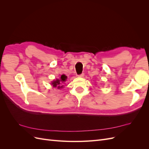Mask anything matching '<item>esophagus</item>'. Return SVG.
<instances>
[{
    "label": "esophagus",
    "instance_id": "obj_1",
    "mask_svg": "<svg viewBox=\"0 0 149 149\" xmlns=\"http://www.w3.org/2000/svg\"><path fill=\"white\" fill-rule=\"evenodd\" d=\"M84 73H81V74L78 75V76H79V77H84Z\"/></svg>",
    "mask_w": 149,
    "mask_h": 149
}]
</instances>
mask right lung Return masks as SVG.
<instances>
[{
  "mask_svg": "<svg viewBox=\"0 0 149 149\" xmlns=\"http://www.w3.org/2000/svg\"><path fill=\"white\" fill-rule=\"evenodd\" d=\"M66 78H67L66 76H65V74H63L61 76V78L60 79H58L53 81L52 84L53 85V87H56L58 89H60V88H63V85H61V83L64 82L65 81H66Z\"/></svg>",
  "mask_w": 149,
  "mask_h": 149,
  "instance_id": "right-lung-1",
  "label": "right lung"
}]
</instances>
